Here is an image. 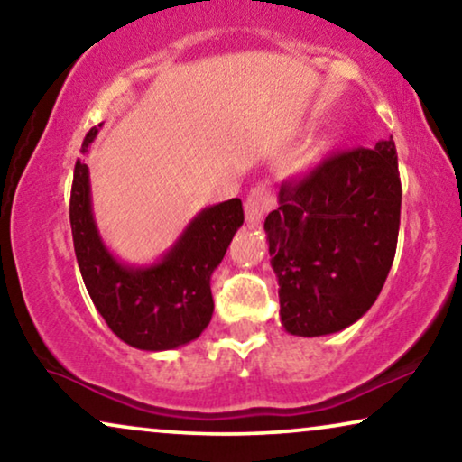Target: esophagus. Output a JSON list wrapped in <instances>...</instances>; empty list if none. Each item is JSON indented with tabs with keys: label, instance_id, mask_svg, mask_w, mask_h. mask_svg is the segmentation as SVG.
Wrapping results in <instances>:
<instances>
[{
	"label": "esophagus",
	"instance_id": "esophagus-1",
	"mask_svg": "<svg viewBox=\"0 0 462 462\" xmlns=\"http://www.w3.org/2000/svg\"><path fill=\"white\" fill-rule=\"evenodd\" d=\"M271 208H275L273 193L264 185H258L252 189L248 199H245V220L250 225H258Z\"/></svg>",
	"mask_w": 462,
	"mask_h": 462
}]
</instances>
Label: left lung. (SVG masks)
Masks as SVG:
<instances>
[{
    "mask_svg": "<svg viewBox=\"0 0 462 462\" xmlns=\"http://www.w3.org/2000/svg\"><path fill=\"white\" fill-rule=\"evenodd\" d=\"M264 220L280 318L294 337L340 332L374 305L393 264L402 182L393 136L338 151L283 182Z\"/></svg>",
    "mask_w": 462,
    "mask_h": 462,
    "instance_id": "8db88e82",
    "label": "left lung"
}]
</instances>
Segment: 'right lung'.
<instances>
[{
	"instance_id": "add662e5",
	"label": "right lung",
	"mask_w": 462,
	"mask_h": 462,
	"mask_svg": "<svg viewBox=\"0 0 462 462\" xmlns=\"http://www.w3.org/2000/svg\"><path fill=\"white\" fill-rule=\"evenodd\" d=\"M98 128L86 134L81 155ZM69 218L88 294L117 338L143 351H168L206 330L214 311L210 280L244 223L242 199L204 208L160 261L132 267L117 261L100 237L92 214L90 172L78 160Z\"/></svg>"
}]
</instances>
